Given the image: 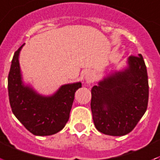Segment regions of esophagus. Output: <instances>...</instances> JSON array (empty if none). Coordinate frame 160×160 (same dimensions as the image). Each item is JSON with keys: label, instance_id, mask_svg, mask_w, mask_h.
Instances as JSON below:
<instances>
[{"label": "esophagus", "instance_id": "esophagus-1", "mask_svg": "<svg viewBox=\"0 0 160 160\" xmlns=\"http://www.w3.org/2000/svg\"><path fill=\"white\" fill-rule=\"evenodd\" d=\"M85 81L88 83H91L92 82V78H91V76L90 75H85Z\"/></svg>", "mask_w": 160, "mask_h": 160}]
</instances>
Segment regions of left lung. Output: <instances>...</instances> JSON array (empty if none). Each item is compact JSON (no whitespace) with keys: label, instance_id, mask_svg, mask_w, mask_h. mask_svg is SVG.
<instances>
[{"label":"left lung","instance_id":"obj_1","mask_svg":"<svg viewBox=\"0 0 160 160\" xmlns=\"http://www.w3.org/2000/svg\"><path fill=\"white\" fill-rule=\"evenodd\" d=\"M128 68L91 89V108L96 129L111 136L133 130L147 110L148 80L142 54L128 58Z\"/></svg>","mask_w":160,"mask_h":160}]
</instances>
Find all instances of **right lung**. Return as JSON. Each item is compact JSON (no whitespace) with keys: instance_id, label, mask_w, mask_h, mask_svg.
I'll list each match as a JSON object with an SVG mask.
<instances>
[{"instance_id":"1","label":"right lung","mask_w":160,"mask_h":160,"mask_svg":"<svg viewBox=\"0 0 160 160\" xmlns=\"http://www.w3.org/2000/svg\"><path fill=\"white\" fill-rule=\"evenodd\" d=\"M22 46L14 53L8 75L11 108L21 123L33 135H53L64 128L69 121L75 93L81 87V83L63 85L50 97L36 94L21 80L18 54Z\"/></svg>"}]
</instances>
